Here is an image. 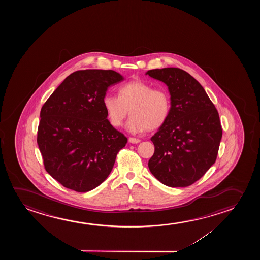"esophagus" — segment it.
I'll return each mask as SVG.
<instances>
[{
	"label": "esophagus",
	"instance_id": "esophagus-1",
	"mask_svg": "<svg viewBox=\"0 0 260 260\" xmlns=\"http://www.w3.org/2000/svg\"><path fill=\"white\" fill-rule=\"evenodd\" d=\"M128 142L132 143V144H139L140 142V139H136V138H129Z\"/></svg>",
	"mask_w": 260,
	"mask_h": 260
}]
</instances>
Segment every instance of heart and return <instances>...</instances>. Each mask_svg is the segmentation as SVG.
I'll use <instances>...</instances> for the list:
<instances>
[{
	"label": "heart",
	"mask_w": 260,
	"mask_h": 260,
	"mask_svg": "<svg viewBox=\"0 0 260 260\" xmlns=\"http://www.w3.org/2000/svg\"><path fill=\"white\" fill-rule=\"evenodd\" d=\"M119 96L106 95L103 105L111 124L120 127L125 118L132 115L126 128L132 133L153 131L165 123L171 112V98L162 89L135 80L121 86Z\"/></svg>",
	"instance_id": "b5f03b06"
}]
</instances>
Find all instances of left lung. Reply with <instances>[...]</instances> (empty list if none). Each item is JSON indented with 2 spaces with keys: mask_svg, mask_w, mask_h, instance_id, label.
I'll list each match as a JSON object with an SVG mask.
<instances>
[{
  "mask_svg": "<svg viewBox=\"0 0 260 260\" xmlns=\"http://www.w3.org/2000/svg\"><path fill=\"white\" fill-rule=\"evenodd\" d=\"M146 75L165 83L171 95L167 121L151 138L150 171L164 185L188 186L216 161L222 138L219 115L203 86L184 70L160 68Z\"/></svg>",
  "mask_w": 260,
  "mask_h": 260,
  "instance_id": "left-lung-1",
  "label": "left lung"
}]
</instances>
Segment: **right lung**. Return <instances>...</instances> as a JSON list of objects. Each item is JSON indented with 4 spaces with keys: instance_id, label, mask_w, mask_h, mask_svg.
<instances>
[{
    "instance_id": "right-lung-1",
    "label": "right lung",
    "mask_w": 260,
    "mask_h": 260,
    "mask_svg": "<svg viewBox=\"0 0 260 260\" xmlns=\"http://www.w3.org/2000/svg\"><path fill=\"white\" fill-rule=\"evenodd\" d=\"M123 80L113 70L75 72L42 107L37 144L47 172L64 187L80 192L98 187L126 146L103 105L108 88Z\"/></svg>"
}]
</instances>
